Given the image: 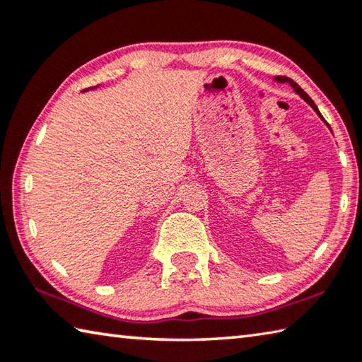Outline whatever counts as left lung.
Masks as SVG:
<instances>
[{
	"label": "left lung",
	"mask_w": 362,
	"mask_h": 362,
	"mask_svg": "<svg viewBox=\"0 0 362 362\" xmlns=\"http://www.w3.org/2000/svg\"><path fill=\"white\" fill-rule=\"evenodd\" d=\"M274 81H275V82H278V84H289L291 87H293V88H294V92H296L297 95H300V98H302V100H305V101H307V103H308L310 106H312V107H313V111H315L316 114H318V116L321 117V120H322V122H325V124H326V125L329 127V124L326 122V120H325V117H322V116H321V112H320V110H318V106H316V105L313 103V100H312V98H310V97H308V95H307L305 92H303V90H302V88H300L299 86H297V84H296V82H294L293 79H289V78H284V76H275V78H274ZM329 129H331V127H329Z\"/></svg>",
	"instance_id": "obj_1"
}]
</instances>
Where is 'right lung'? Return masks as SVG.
Listing matches in <instances>:
<instances>
[{"mask_svg": "<svg viewBox=\"0 0 362 362\" xmlns=\"http://www.w3.org/2000/svg\"><path fill=\"white\" fill-rule=\"evenodd\" d=\"M98 87V86H97ZM92 88H95V87H90V88H87V90H92Z\"/></svg>", "mask_w": 362, "mask_h": 362, "instance_id": "1", "label": "right lung"}]
</instances>
